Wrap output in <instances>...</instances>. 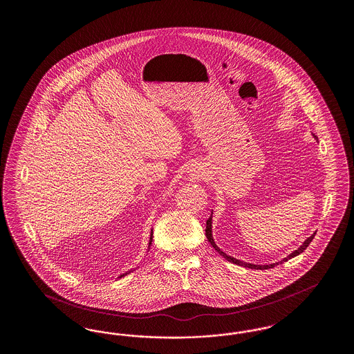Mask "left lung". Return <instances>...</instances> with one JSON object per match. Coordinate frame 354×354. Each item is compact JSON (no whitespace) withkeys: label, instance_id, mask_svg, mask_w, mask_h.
Here are the masks:
<instances>
[{"label":"left lung","instance_id":"8db88e82","mask_svg":"<svg viewBox=\"0 0 354 354\" xmlns=\"http://www.w3.org/2000/svg\"><path fill=\"white\" fill-rule=\"evenodd\" d=\"M315 136V139H317V136L313 134ZM316 234H313V235L310 236V237H308L305 241L303 243V245H300V248H297L296 251H293V252L290 253L289 256H286V259H283L280 263H283V261H286V260H289V259H292V257H295V256H297V254H300V253L304 252L305 250H306V247L310 244V241L313 240V237H315ZM205 236H207V239H208V241L211 243V245L215 248V251H218V252L225 259V260H228V261H231V263H234L236 266H241V267H245V268H251V270H270V268H273L274 266H277L279 263H274V264H270V266H256V264H250V263H244V261H241V260H237L235 257H232V256H228L227 253L223 252L221 250H220L219 247L215 244V241H214V237H212V216H209L208 220H207V227H205Z\"/></svg>","mask_w":354,"mask_h":354}]
</instances>
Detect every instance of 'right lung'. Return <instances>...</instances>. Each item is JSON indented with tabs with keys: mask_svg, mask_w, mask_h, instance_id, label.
Returning a JSON list of instances; mask_svg holds the SVG:
<instances>
[{
	"mask_svg": "<svg viewBox=\"0 0 354 354\" xmlns=\"http://www.w3.org/2000/svg\"><path fill=\"white\" fill-rule=\"evenodd\" d=\"M151 241H152V232H151V237H150V243H149V248H150V245H151ZM130 273V270L129 272H126V273H123V274H120L119 277H123V276H126V274H129Z\"/></svg>",
	"mask_w": 354,
	"mask_h": 354,
	"instance_id": "1",
	"label": "right lung"
}]
</instances>
